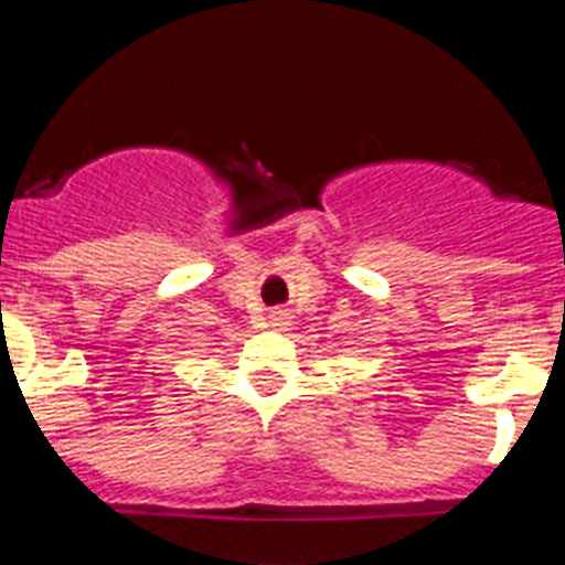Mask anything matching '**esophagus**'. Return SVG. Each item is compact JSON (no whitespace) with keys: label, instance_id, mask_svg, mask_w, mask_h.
<instances>
[{"label":"esophagus","instance_id":"1","mask_svg":"<svg viewBox=\"0 0 565 565\" xmlns=\"http://www.w3.org/2000/svg\"><path fill=\"white\" fill-rule=\"evenodd\" d=\"M269 319H273V328H284V324H287V313H284V310L273 313Z\"/></svg>","mask_w":565,"mask_h":565}]
</instances>
